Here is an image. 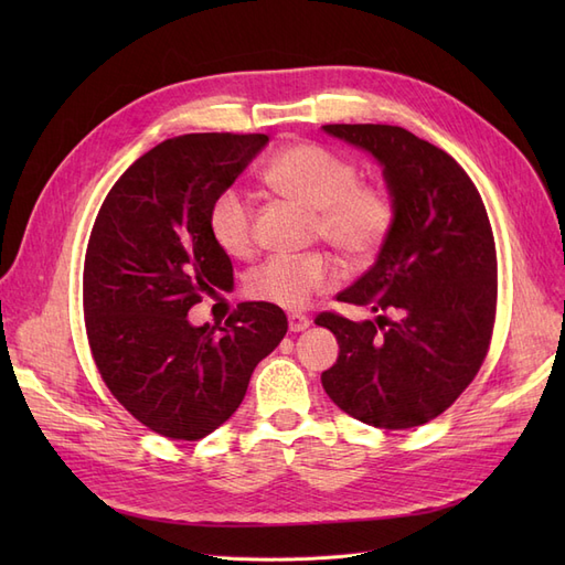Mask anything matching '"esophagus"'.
<instances>
[{"instance_id": "34e87169", "label": "esophagus", "mask_w": 565, "mask_h": 565, "mask_svg": "<svg viewBox=\"0 0 565 565\" xmlns=\"http://www.w3.org/2000/svg\"><path fill=\"white\" fill-rule=\"evenodd\" d=\"M309 324H311V320L301 316V313L289 316V332H303L306 328H309Z\"/></svg>"}]
</instances>
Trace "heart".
Returning <instances> with one entry per match:
<instances>
[{"mask_svg":"<svg viewBox=\"0 0 565 565\" xmlns=\"http://www.w3.org/2000/svg\"><path fill=\"white\" fill-rule=\"evenodd\" d=\"M264 181L280 195L313 210L316 237L332 245L349 264L370 262L396 226V198L380 181H363L347 156L313 141L282 148L264 169ZM216 247L228 256H247L254 247V204L241 188L221 191L207 212ZM337 282L334 262L324 252L270 256L249 270L245 295L285 311H299Z\"/></svg>","mask_w":565,"mask_h":565,"instance_id":"b5f03b06","label":"heart"}]
</instances>
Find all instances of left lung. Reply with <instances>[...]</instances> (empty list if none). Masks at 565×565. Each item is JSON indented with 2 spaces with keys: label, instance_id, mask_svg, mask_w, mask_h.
<instances>
[{
  "label": "left lung",
  "instance_id": "obj_1",
  "mask_svg": "<svg viewBox=\"0 0 565 565\" xmlns=\"http://www.w3.org/2000/svg\"><path fill=\"white\" fill-rule=\"evenodd\" d=\"M372 152L396 198V226L377 262L337 301L374 320L324 311L339 341L322 388L347 415L377 429L436 419L481 370L498 311V252L486 204L446 150L391 125H324Z\"/></svg>",
  "mask_w": 565,
  "mask_h": 565
}]
</instances>
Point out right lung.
Returning <instances> with one entry per match:
<instances>
[{"label": "right lung", "mask_w": 565, "mask_h": 565, "mask_svg": "<svg viewBox=\"0 0 565 565\" xmlns=\"http://www.w3.org/2000/svg\"><path fill=\"white\" fill-rule=\"evenodd\" d=\"M266 143V134L167 139L115 181L94 221L82 278L94 363L117 403L164 438L218 429L287 332L282 309L264 301L237 306L218 332L188 322L202 292L233 282L210 204Z\"/></svg>", "instance_id": "1"}]
</instances>
